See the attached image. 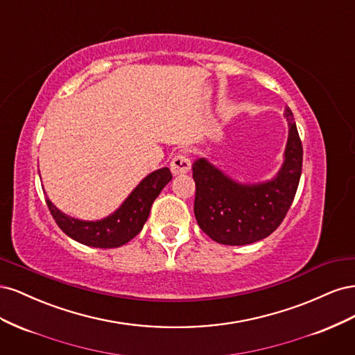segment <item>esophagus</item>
Listing matches in <instances>:
<instances>
[{
	"instance_id": "34e87169",
	"label": "esophagus",
	"mask_w": 355,
	"mask_h": 355,
	"mask_svg": "<svg viewBox=\"0 0 355 355\" xmlns=\"http://www.w3.org/2000/svg\"><path fill=\"white\" fill-rule=\"evenodd\" d=\"M170 170H171V173H173L175 176L187 175L188 171L191 170V161H189V158L185 154H182V153L175 155V158L171 159V163H170Z\"/></svg>"
}]
</instances>
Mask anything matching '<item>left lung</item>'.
<instances>
[{"instance_id": "1", "label": "left lung", "mask_w": 355, "mask_h": 355, "mask_svg": "<svg viewBox=\"0 0 355 355\" xmlns=\"http://www.w3.org/2000/svg\"><path fill=\"white\" fill-rule=\"evenodd\" d=\"M284 116L288 121L284 161L272 179L241 184L207 158H198L192 164L196 219L213 241L227 245L252 244L280 227L297 191L304 154L288 106Z\"/></svg>"}]
</instances>
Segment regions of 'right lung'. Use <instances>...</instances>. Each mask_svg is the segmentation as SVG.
I'll return each mask as SVG.
<instances>
[{"instance_id":"obj_1","label":"right lung","mask_w":355,"mask_h":355,"mask_svg":"<svg viewBox=\"0 0 355 355\" xmlns=\"http://www.w3.org/2000/svg\"><path fill=\"white\" fill-rule=\"evenodd\" d=\"M170 180L171 173L167 167L153 171L139 182L120 207L99 220L71 218L69 214L60 211L50 198L46 202L53 219L68 237L84 245L112 249L128 243L142 231L154 200Z\"/></svg>"}]
</instances>
